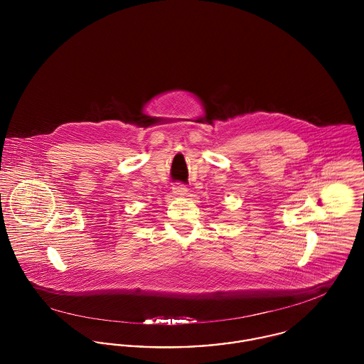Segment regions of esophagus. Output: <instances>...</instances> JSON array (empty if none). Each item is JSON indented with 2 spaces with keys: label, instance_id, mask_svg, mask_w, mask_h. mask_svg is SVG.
Here are the masks:
<instances>
[{
  "label": "esophagus",
  "instance_id": "obj_1",
  "mask_svg": "<svg viewBox=\"0 0 364 364\" xmlns=\"http://www.w3.org/2000/svg\"><path fill=\"white\" fill-rule=\"evenodd\" d=\"M173 194L177 196H186L188 194V188L183 184H176L173 186Z\"/></svg>",
  "mask_w": 364,
  "mask_h": 364
}]
</instances>
